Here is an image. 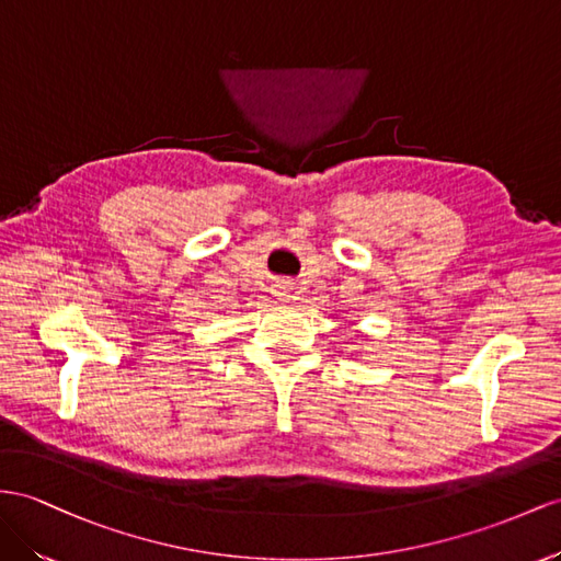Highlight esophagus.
I'll return each instance as SVG.
<instances>
[{
  "mask_svg": "<svg viewBox=\"0 0 561 561\" xmlns=\"http://www.w3.org/2000/svg\"><path fill=\"white\" fill-rule=\"evenodd\" d=\"M279 296H284V298H289V291H286V289H284V286H282V291H279Z\"/></svg>",
  "mask_w": 561,
  "mask_h": 561,
  "instance_id": "obj_1",
  "label": "esophagus"
}]
</instances>
